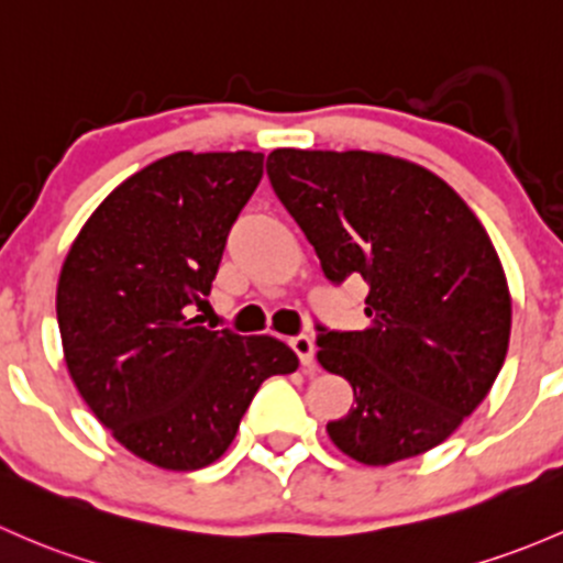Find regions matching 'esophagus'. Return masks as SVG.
Listing matches in <instances>:
<instances>
[{
    "instance_id": "1",
    "label": "esophagus",
    "mask_w": 563,
    "mask_h": 563,
    "mask_svg": "<svg viewBox=\"0 0 563 563\" xmlns=\"http://www.w3.org/2000/svg\"><path fill=\"white\" fill-rule=\"evenodd\" d=\"M291 347H294V353L299 356L301 366H312V361H316V342H312V336H307V334L291 336Z\"/></svg>"
}]
</instances>
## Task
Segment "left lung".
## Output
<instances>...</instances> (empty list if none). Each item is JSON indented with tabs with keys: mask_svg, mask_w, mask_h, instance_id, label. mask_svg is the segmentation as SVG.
I'll list each match as a JSON object with an SVG mask.
<instances>
[{
	"mask_svg": "<svg viewBox=\"0 0 563 563\" xmlns=\"http://www.w3.org/2000/svg\"><path fill=\"white\" fill-rule=\"evenodd\" d=\"M266 175L323 275L369 283L364 329L318 327V361L353 386L331 442L366 466L445 442L510 345V288L483 223L440 175L388 153L277 147Z\"/></svg>",
	"mask_w": 563,
	"mask_h": 563,
	"instance_id": "left-lung-1",
	"label": "left lung"
}]
</instances>
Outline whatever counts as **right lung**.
<instances>
[{
    "mask_svg": "<svg viewBox=\"0 0 563 563\" xmlns=\"http://www.w3.org/2000/svg\"><path fill=\"white\" fill-rule=\"evenodd\" d=\"M262 175L253 151L158 158L112 188L62 264L69 377L99 423L158 470L221 459L266 377L299 366L277 336L212 331L188 316Z\"/></svg>",
    "mask_w": 563,
    "mask_h": 563,
    "instance_id": "1",
    "label": "right lung"
}]
</instances>
